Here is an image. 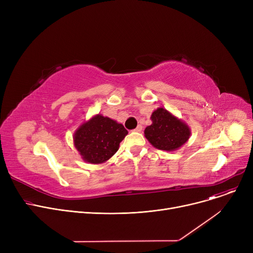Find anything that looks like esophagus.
I'll list each match as a JSON object with an SVG mask.
<instances>
[{"label": "esophagus", "mask_w": 253, "mask_h": 253, "mask_svg": "<svg viewBox=\"0 0 253 253\" xmlns=\"http://www.w3.org/2000/svg\"><path fill=\"white\" fill-rule=\"evenodd\" d=\"M141 130H142V126H141V125H138V126L134 129V131H135V132H140Z\"/></svg>", "instance_id": "34e87169"}]
</instances>
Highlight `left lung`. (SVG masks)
Returning a JSON list of instances; mask_svg holds the SVG:
<instances>
[{"label": "left lung", "instance_id": "obj_1", "mask_svg": "<svg viewBox=\"0 0 253 253\" xmlns=\"http://www.w3.org/2000/svg\"><path fill=\"white\" fill-rule=\"evenodd\" d=\"M151 119L153 124L145 128L144 135L156 149L174 151L190 138L189 126L165 109H157Z\"/></svg>", "mask_w": 253, "mask_h": 253}]
</instances>
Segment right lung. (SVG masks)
<instances>
[{
  "mask_svg": "<svg viewBox=\"0 0 253 253\" xmlns=\"http://www.w3.org/2000/svg\"><path fill=\"white\" fill-rule=\"evenodd\" d=\"M127 133L122 124L97 115L80 126L74 135V142L86 162L99 164L116 154Z\"/></svg>",
  "mask_w": 253,
  "mask_h": 253,
  "instance_id": "right-lung-1",
  "label": "right lung"
}]
</instances>
